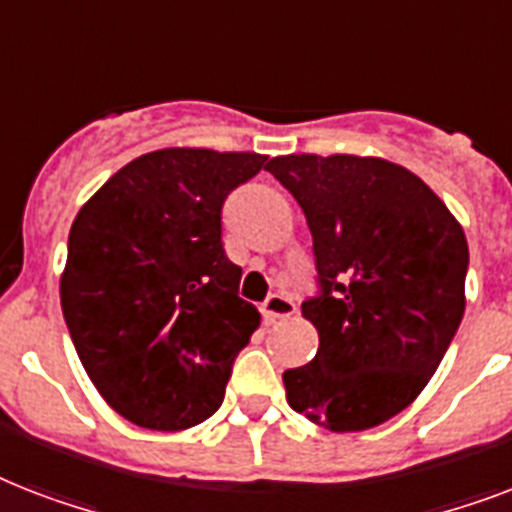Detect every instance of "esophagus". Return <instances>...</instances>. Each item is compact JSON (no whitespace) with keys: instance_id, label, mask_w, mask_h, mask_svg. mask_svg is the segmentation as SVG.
Listing matches in <instances>:
<instances>
[{"instance_id":"1","label":"esophagus","mask_w":512,"mask_h":512,"mask_svg":"<svg viewBox=\"0 0 512 512\" xmlns=\"http://www.w3.org/2000/svg\"><path fill=\"white\" fill-rule=\"evenodd\" d=\"M260 311H263V319L268 321V324H273V321L279 319H289V316L297 311V305L289 295H271L265 300Z\"/></svg>"}]
</instances>
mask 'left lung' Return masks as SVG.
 <instances>
[{"mask_svg":"<svg viewBox=\"0 0 512 512\" xmlns=\"http://www.w3.org/2000/svg\"><path fill=\"white\" fill-rule=\"evenodd\" d=\"M303 207L319 295L311 364L284 372L295 412L332 430L382 425L420 396L465 313L468 241L446 204L377 156H276L265 164Z\"/></svg>","mask_w":512,"mask_h":512,"instance_id":"left-lung-1","label":"left lung"}]
</instances>
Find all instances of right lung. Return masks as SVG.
Segmentation results:
<instances>
[{
  "mask_svg": "<svg viewBox=\"0 0 512 512\" xmlns=\"http://www.w3.org/2000/svg\"><path fill=\"white\" fill-rule=\"evenodd\" d=\"M260 154L162 148L108 177L68 233L60 305L84 372L124 420L185 430L220 409L260 313L223 249V201Z\"/></svg>",
  "mask_w": 512,
  "mask_h": 512,
  "instance_id": "add662e5",
  "label": "right lung"
}]
</instances>
